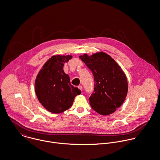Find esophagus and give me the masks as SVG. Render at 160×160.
<instances>
[{
	"label": "esophagus",
	"mask_w": 160,
	"mask_h": 160,
	"mask_svg": "<svg viewBox=\"0 0 160 160\" xmlns=\"http://www.w3.org/2000/svg\"><path fill=\"white\" fill-rule=\"evenodd\" d=\"M78 89H79L80 90H81V91H82V89H83V87H82V86H81V85L78 86Z\"/></svg>",
	"instance_id": "esophagus-1"
}]
</instances>
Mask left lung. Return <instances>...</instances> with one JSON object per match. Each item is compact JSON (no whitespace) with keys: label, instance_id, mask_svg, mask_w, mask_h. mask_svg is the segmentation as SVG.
I'll use <instances>...</instances> for the list:
<instances>
[{"label":"left lung","instance_id":"1","mask_svg":"<svg viewBox=\"0 0 160 160\" xmlns=\"http://www.w3.org/2000/svg\"><path fill=\"white\" fill-rule=\"evenodd\" d=\"M91 71L94 78V89L89 98L92 108L98 113H113L122 106L128 92V81L124 72L117 62L102 52L89 56H79Z\"/></svg>","mask_w":160,"mask_h":160}]
</instances>
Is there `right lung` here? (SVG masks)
I'll list each match as a JSON object with an SVG mask.
<instances>
[{"label": "right lung", "mask_w": 160, "mask_h": 160, "mask_svg": "<svg viewBox=\"0 0 160 160\" xmlns=\"http://www.w3.org/2000/svg\"><path fill=\"white\" fill-rule=\"evenodd\" d=\"M71 55H55L50 58L38 73L35 91L40 103L48 111L60 113L72 106L74 98L81 91L71 84L69 76L63 67Z\"/></svg>", "instance_id": "obj_1"}]
</instances>
